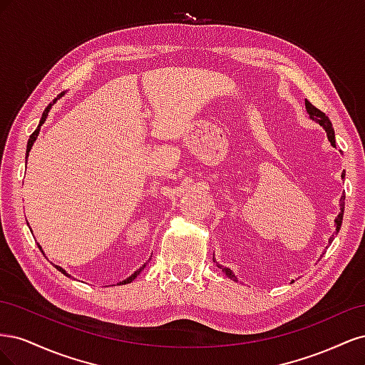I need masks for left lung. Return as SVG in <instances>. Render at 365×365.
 Here are the masks:
<instances>
[{"mask_svg":"<svg viewBox=\"0 0 365 365\" xmlns=\"http://www.w3.org/2000/svg\"><path fill=\"white\" fill-rule=\"evenodd\" d=\"M304 106H306V111H307V114H309V118L317 121V123L326 130V134H327V138H329V141H330V145H332V146L335 148V130H334V128H332V123H330L329 117H327L324 113L319 111V109H317L311 102L307 101V98L304 101ZM344 175H346V173H342L341 178H344ZM344 200H346V196L342 195L341 200H339V208H341V212H339V215L335 217V233H338L339 228H341V224H342V216H344ZM332 240H334V236L329 237V245L332 244ZM323 254H324V252H323ZM213 260L216 262L215 254H213ZM216 267H217L219 269H222V272L227 275L228 279L237 282V277L235 275V272L231 271L230 268L222 267V264H219L217 262H216Z\"/></svg>","mask_w":365,"mask_h":365,"instance_id":"obj_1","label":"left lung"}]
</instances>
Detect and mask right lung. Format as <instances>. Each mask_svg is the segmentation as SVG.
<instances>
[{
  "label": "right lung",
  "instance_id": "right-lung-1",
  "mask_svg": "<svg viewBox=\"0 0 365 365\" xmlns=\"http://www.w3.org/2000/svg\"><path fill=\"white\" fill-rule=\"evenodd\" d=\"M62 96H63V93H62V94H61L59 97H62ZM59 97H58V98H59ZM58 98H54V101H53V102H51V103H50V105H48V106L46 108V111H43V113H42V117H41V120H39V125H38L36 130H35V132H33V134L30 135V138H29V143H27V150H26V163H27V158H29V152H30V150H31V148H33V143H35V141H36V138H38V135H39V130H41V126H42L43 123H46V120H47V117H48V113H50V109H51V106H53L54 103H56V101H58ZM30 231H31V230H30ZM38 247H39V250H42V248H41V245H38ZM42 252H43V251H42ZM146 263H148V262H146ZM146 263H145V264H143V267H140V268H138V269H137V271H135L134 274H130L128 279H125L123 282H120V283H117V284H126V283H130L132 280H134V279L137 277V275H138V274H140V272H141L143 269H145V268H146ZM54 268H56L58 271H61V272H62L63 275H67V277H71V275H70V274H68L67 271H65V269H63V268H61V267H58V264H54Z\"/></svg>",
  "mask_w": 365,
  "mask_h": 365
}]
</instances>
